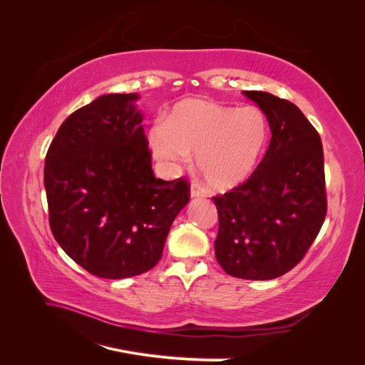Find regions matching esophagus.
Segmentation results:
<instances>
[{
    "label": "esophagus",
    "mask_w": 365,
    "mask_h": 365,
    "mask_svg": "<svg viewBox=\"0 0 365 365\" xmlns=\"http://www.w3.org/2000/svg\"><path fill=\"white\" fill-rule=\"evenodd\" d=\"M190 196L192 197H205V190L202 189L201 185L193 184L192 185V190H190Z\"/></svg>",
    "instance_id": "esophagus-1"
}]
</instances>
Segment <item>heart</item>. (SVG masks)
<instances>
[{"label":"heart","instance_id":"heart-1","mask_svg":"<svg viewBox=\"0 0 365 365\" xmlns=\"http://www.w3.org/2000/svg\"><path fill=\"white\" fill-rule=\"evenodd\" d=\"M268 141V121L259 108H228L207 101L176 105L164 123L149 130L160 161L187 165L196 152L197 169L215 190H230L256 169Z\"/></svg>","mask_w":365,"mask_h":365}]
</instances>
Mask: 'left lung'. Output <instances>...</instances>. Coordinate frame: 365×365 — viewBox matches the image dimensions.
I'll use <instances>...</instances> for the list:
<instances>
[{
    "label": "left lung",
    "mask_w": 365,
    "mask_h": 365,
    "mask_svg": "<svg viewBox=\"0 0 365 365\" xmlns=\"http://www.w3.org/2000/svg\"><path fill=\"white\" fill-rule=\"evenodd\" d=\"M267 115L272 137L250 178L213 196L215 254L237 279L271 280L291 271L314 244L327 213L322 138L289 101L244 91Z\"/></svg>",
    "instance_id": "obj_1"
}]
</instances>
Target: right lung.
I'll return each mask as SVG.
<instances>
[{"mask_svg":"<svg viewBox=\"0 0 365 365\" xmlns=\"http://www.w3.org/2000/svg\"><path fill=\"white\" fill-rule=\"evenodd\" d=\"M137 98L106 94L77 109L53 138L43 168L54 239L102 279L155 267L173 219L190 200L185 178L153 175Z\"/></svg>","mask_w":365,"mask_h":365,"instance_id":"add662e5","label":"right lung"}]
</instances>
